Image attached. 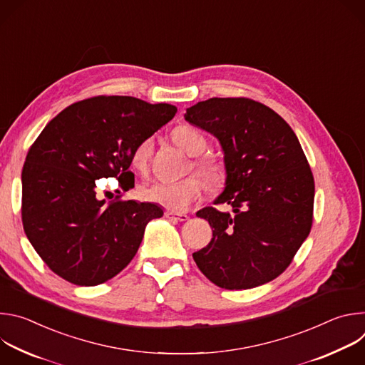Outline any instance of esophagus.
I'll list each match as a JSON object with an SVG mask.
<instances>
[{"instance_id": "obj_1", "label": "esophagus", "mask_w": 365, "mask_h": 365, "mask_svg": "<svg viewBox=\"0 0 365 365\" xmlns=\"http://www.w3.org/2000/svg\"><path fill=\"white\" fill-rule=\"evenodd\" d=\"M165 217H166V218H173V220H178V221H180V222H183V221H187V220H189V217H187L186 214H182V212H175V211H166V212H165Z\"/></svg>"}]
</instances>
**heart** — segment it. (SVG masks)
<instances>
[{
    "mask_svg": "<svg viewBox=\"0 0 365 365\" xmlns=\"http://www.w3.org/2000/svg\"><path fill=\"white\" fill-rule=\"evenodd\" d=\"M172 138L176 145H179L189 155H200L206 148L205 135L189 125H180L173 130ZM154 141L151 137L141 140L133 150L131 165L137 170H145L151 158ZM197 173L205 179L211 189H221L228 178V169L221 159L212 158V155H205L199 158L193 163ZM205 185L199 176H189L180 182L175 183H153L141 190L144 199L150 202H155L163 205L175 212H180L200 197L203 193Z\"/></svg>",
    "mask_w": 365,
    "mask_h": 365,
    "instance_id": "b5f03b06",
    "label": "heart"
}]
</instances>
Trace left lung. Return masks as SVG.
Listing matches in <instances>:
<instances>
[{"label":"left lung","mask_w":365,"mask_h":365,"mask_svg":"<svg viewBox=\"0 0 365 365\" xmlns=\"http://www.w3.org/2000/svg\"><path fill=\"white\" fill-rule=\"evenodd\" d=\"M185 120L218 138L228 178L212 206L197 211L212 240L193 252L199 270L214 284L241 290L280 276L314 218L315 182L290 125L248 98H211L186 110Z\"/></svg>","instance_id":"8db88e82"}]
</instances>
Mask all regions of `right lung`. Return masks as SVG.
<instances>
[{
  "mask_svg": "<svg viewBox=\"0 0 365 365\" xmlns=\"http://www.w3.org/2000/svg\"><path fill=\"white\" fill-rule=\"evenodd\" d=\"M178 108L134 96L72 103L30 147L21 173L24 232L47 267L78 286H96L134 258L145 225L163 217L155 203L96 196L98 179L134 187V147L168 124Z\"/></svg>",
  "mask_w": 365,
  "mask_h": 365,
  "instance_id": "add662e5",
  "label": "right lung"
}]
</instances>
